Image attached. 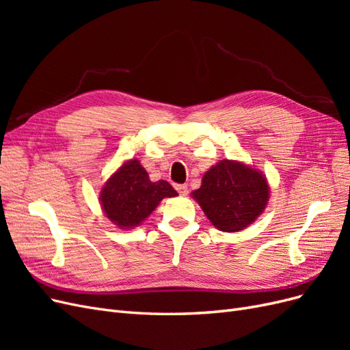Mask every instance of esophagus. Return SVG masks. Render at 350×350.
I'll return each mask as SVG.
<instances>
[{"mask_svg":"<svg viewBox=\"0 0 350 350\" xmlns=\"http://www.w3.org/2000/svg\"><path fill=\"white\" fill-rule=\"evenodd\" d=\"M175 188H176V191L181 194V196H187L188 194V188H187V185H183V184H178V185H175Z\"/></svg>","mask_w":350,"mask_h":350,"instance_id":"1","label":"esophagus"}]
</instances>
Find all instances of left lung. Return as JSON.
Here are the masks:
<instances>
[{
    "label": "left lung",
    "mask_w": 350,
    "mask_h": 350,
    "mask_svg": "<svg viewBox=\"0 0 350 350\" xmlns=\"http://www.w3.org/2000/svg\"><path fill=\"white\" fill-rule=\"evenodd\" d=\"M193 197L217 229L238 232L266 208L269 184L260 172L225 159L204 174Z\"/></svg>",
    "instance_id": "1"
}]
</instances>
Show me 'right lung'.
Here are the masks:
<instances>
[{
  "label": "right lung",
  "instance_id": "1",
  "mask_svg": "<svg viewBox=\"0 0 350 350\" xmlns=\"http://www.w3.org/2000/svg\"><path fill=\"white\" fill-rule=\"evenodd\" d=\"M178 193L166 181L152 183L139 161L125 162L105 184L100 203L105 215L120 228L140 225L165 197Z\"/></svg>",
  "mask_w": 350,
  "mask_h": 350
}]
</instances>
